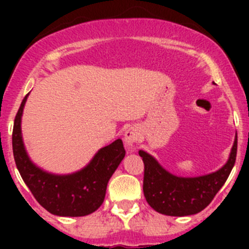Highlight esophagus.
I'll return each mask as SVG.
<instances>
[{
  "instance_id": "34e87169",
  "label": "esophagus",
  "mask_w": 249,
  "mask_h": 249,
  "mask_svg": "<svg viewBox=\"0 0 249 249\" xmlns=\"http://www.w3.org/2000/svg\"><path fill=\"white\" fill-rule=\"evenodd\" d=\"M140 131H138L137 127H129L124 132V143H126L127 148L133 151L135 146L137 144V142L140 141Z\"/></svg>"
}]
</instances>
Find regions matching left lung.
<instances>
[{"mask_svg":"<svg viewBox=\"0 0 249 249\" xmlns=\"http://www.w3.org/2000/svg\"><path fill=\"white\" fill-rule=\"evenodd\" d=\"M138 153L144 163L143 193L147 203L162 214L183 217L203 211L227 181L236 163L237 137L227 163L215 172L199 177H177L147 152Z\"/></svg>","mask_w":249,"mask_h":249,"instance_id":"8db88e82","label":"left lung"}]
</instances>
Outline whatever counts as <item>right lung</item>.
<instances>
[{
  "label": "right lung",
  "mask_w": 249,
  "mask_h": 249,
  "mask_svg": "<svg viewBox=\"0 0 249 249\" xmlns=\"http://www.w3.org/2000/svg\"><path fill=\"white\" fill-rule=\"evenodd\" d=\"M27 96L19 106L12 132L13 157L22 179L37 202L52 214L82 217L93 213L105 201L109 178L126 155L122 140L101 148L78 172L63 176L45 172L32 163L22 141L21 117Z\"/></svg>",
  "instance_id": "right-lung-1"
}]
</instances>
